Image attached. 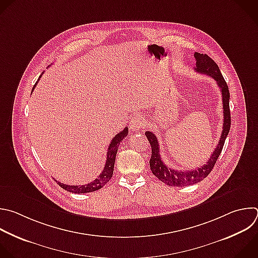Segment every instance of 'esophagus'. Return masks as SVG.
<instances>
[{"label":"esophagus","mask_w":258,"mask_h":258,"mask_svg":"<svg viewBox=\"0 0 258 258\" xmlns=\"http://www.w3.org/2000/svg\"><path fill=\"white\" fill-rule=\"evenodd\" d=\"M145 125V119L141 114H136L134 115L128 123V126L131 128V131L136 132L139 131L140 128H142Z\"/></svg>","instance_id":"34e87169"}]
</instances>
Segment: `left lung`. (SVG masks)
Segmentation results:
<instances>
[{
    "mask_svg": "<svg viewBox=\"0 0 258 258\" xmlns=\"http://www.w3.org/2000/svg\"><path fill=\"white\" fill-rule=\"evenodd\" d=\"M195 57L197 60L196 63V72L200 74H206L213 78L217 85L220 87L222 92V100H223V113H224V123L223 131L220 138V141L217 145V148L214 150L213 154L210 156L207 164L190 170H176L173 168H169L165 165V163L161 159L159 142L156 136L152 132H146L145 135L148 138V141L152 148V156L150 160V168L152 173L162 182L166 183L169 186H187L191 184H196L203 179H205L213 170L226 141V138L229 134L231 127V115H230V92L228 89V85L220 72L218 64L208 55L204 53L195 52Z\"/></svg>",
    "mask_w": 258,
    "mask_h": 258,
    "instance_id": "left-lung-1",
    "label": "left lung"
}]
</instances>
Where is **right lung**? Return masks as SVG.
<instances>
[{"mask_svg": "<svg viewBox=\"0 0 258 258\" xmlns=\"http://www.w3.org/2000/svg\"><path fill=\"white\" fill-rule=\"evenodd\" d=\"M41 77V76H40ZM39 77V78H40ZM39 79L36 81V83L34 84L33 89L35 88L36 84L38 83ZM128 134V128L125 127L122 132L118 133L111 141L108 150H107V155H106V162H105V166L102 172L100 173V175L95 178L93 181L84 184V185H68V184H63L60 182H57L58 185L66 189L67 191L73 192V194H87V192H92V191H96L98 189H100L101 187H103L112 177L113 174V168H114V162H115V157H116V153H117V149L119 144L121 143V141L127 136Z\"/></svg>", "mask_w": 258, "mask_h": 258, "instance_id": "right-lung-1", "label": "right lung"}]
</instances>
